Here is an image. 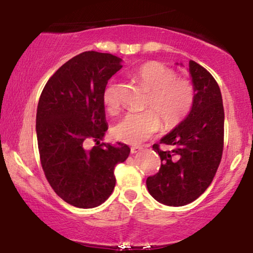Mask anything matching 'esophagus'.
<instances>
[{
	"label": "esophagus",
	"instance_id": "obj_1",
	"mask_svg": "<svg viewBox=\"0 0 253 253\" xmlns=\"http://www.w3.org/2000/svg\"><path fill=\"white\" fill-rule=\"evenodd\" d=\"M141 150H143V147H141V146H132V147H131V153H132V154L138 153V152L141 151Z\"/></svg>",
	"mask_w": 253,
	"mask_h": 253
}]
</instances>
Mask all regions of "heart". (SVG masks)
I'll list each match as a JSON object with an SVG mask.
<instances>
[{
  "label": "heart",
  "instance_id": "1",
  "mask_svg": "<svg viewBox=\"0 0 253 253\" xmlns=\"http://www.w3.org/2000/svg\"><path fill=\"white\" fill-rule=\"evenodd\" d=\"M134 77L150 89L146 107L141 113H129L114 126L116 139L130 144H140L160 129L161 121L166 129L182 123L195 102V88L188 79L177 78L172 69L160 62H147L134 72ZM103 103L109 113L120 107L115 85H108L103 91Z\"/></svg>",
  "mask_w": 253,
  "mask_h": 253
}]
</instances>
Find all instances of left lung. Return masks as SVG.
I'll list each match as a JSON object with an SVG mask.
<instances>
[{"label":"left lung","instance_id":"left-lung-1","mask_svg":"<svg viewBox=\"0 0 253 253\" xmlns=\"http://www.w3.org/2000/svg\"><path fill=\"white\" fill-rule=\"evenodd\" d=\"M189 71L195 102L185 120L160 140L173 150L162 151L160 144L153 145L161 167L146 179L151 196L168 206H184L202 196L222 158L224 110L220 87L197 62H189Z\"/></svg>","mask_w":253,"mask_h":253}]
</instances>
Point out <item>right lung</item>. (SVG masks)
Wrapping results in <instances>:
<instances>
[{
    "mask_svg": "<svg viewBox=\"0 0 253 253\" xmlns=\"http://www.w3.org/2000/svg\"><path fill=\"white\" fill-rule=\"evenodd\" d=\"M120 57L84 51L48 79L37 110V137L44 176L56 195L79 209L105 203L115 188V166L129 157L127 145L100 143L108 130L103 91L122 68ZM93 140L97 146L86 150Z\"/></svg>",
    "mask_w": 253,
    "mask_h": 253,
    "instance_id": "1",
    "label": "right lung"
}]
</instances>
